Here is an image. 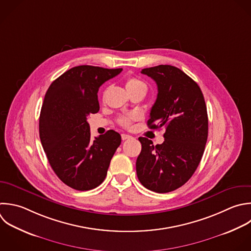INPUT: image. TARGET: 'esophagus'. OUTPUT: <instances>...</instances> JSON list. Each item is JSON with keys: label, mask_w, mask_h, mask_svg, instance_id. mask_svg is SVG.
Wrapping results in <instances>:
<instances>
[{"label": "esophagus", "mask_w": 251, "mask_h": 251, "mask_svg": "<svg viewBox=\"0 0 251 251\" xmlns=\"http://www.w3.org/2000/svg\"><path fill=\"white\" fill-rule=\"evenodd\" d=\"M129 138H131L130 135H128V134H122V139L123 140H127Z\"/></svg>", "instance_id": "1"}]
</instances>
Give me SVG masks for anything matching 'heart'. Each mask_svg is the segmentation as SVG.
<instances>
[{"instance_id": "1", "label": "heart", "mask_w": 251, "mask_h": 251, "mask_svg": "<svg viewBox=\"0 0 251 251\" xmlns=\"http://www.w3.org/2000/svg\"><path fill=\"white\" fill-rule=\"evenodd\" d=\"M126 88L128 93L132 92V91H135V90H143L144 92H146V90H147L146 84L142 80H140V79H138L136 77H129V78H127L126 81ZM136 118L137 117L135 115L122 116V117L119 118L118 123L121 126H125V127H128V126H130L131 123L136 120Z\"/></svg>"}]
</instances>
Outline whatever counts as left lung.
Returning a JSON list of instances; mask_svg holds the SVG:
<instances>
[{
  "mask_svg": "<svg viewBox=\"0 0 251 251\" xmlns=\"http://www.w3.org/2000/svg\"><path fill=\"white\" fill-rule=\"evenodd\" d=\"M157 84L158 94L147 125L165 127V141L153 145L139 137L136 160L139 181L149 190L166 193L183 185L197 169L208 136L205 100L198 84L179 69L160 65L143 69Z\"/></svg>",
  "mask_w": 251,
  "mask_h": 251,
  "instance_id": "left-lung-1",
  "label": "left lung"
}]
</instances>
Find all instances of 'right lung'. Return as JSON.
<instances>
[{
    "instance_id": "right-lung-1",
    "label": "right lung",
    "mask_w": 251,
    "mask_h": 251,
    "mask_svg": "<svg viewBox=\"0 0 251 251\" xmlns=\"http://www.w3.org/2000/svg\"><path fill=\"white\" fill-rule=\"evenodd\" d=\"M123 69L75 67L48 88L41 108L39 135L58 177L84 191L100 185L122 138L115 130L90 138L87 118L99 111L98 90Z\"/></svg>"
}]
</instances>
